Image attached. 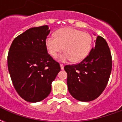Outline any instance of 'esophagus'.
<instances>
[{
    "label": "esophagus",
    "instance_id": "obj_1",
    "mask_svg": "<svg viewBox=\"0 0 122 122\" xmlns=\"http://www.w3.org/2000/svg\"><path fill=\"white\" fill-rule=\"evenodd\" d=\"M60 66H61V69L63 70V68H64L63 65V64H60Z\"/></svg>",
    "mask_w": 122,
    "mask_h": 122
}]
</instances>
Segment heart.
<instances>
[{
  "mask_svg": "<svg viewBox=\"0 0 122 122\" xmlns=\"http://www.w3.org/2000/svg\"><path fill=\"white\" fill-rule=\"evenodd\" d=\"M55 36H48L46 39V46L48 53L53 57L64 49L65 51L59 57L61 61L72 60L78 63L84 60L91 50L93 39L87 32L65 27L57 30Z\"/></svg>",
  "mask_w": 122,
  "mask_h": 122,
  "instance_id": "obj_1",
  "label": "heart"
}]
</instances>
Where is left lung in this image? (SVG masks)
Listing matches in <instances>:
<instances>
[{
    "label": "left lung",
    "instance_id": "obj_1",
    "mask_svg": "<svg viewBox=\"0 0 122 122\" xmlns=\"http://www.w3.org/2000/svg\"><path fill=\"white\" fill-rule=\"evenodd\" d=\"M112 66L109 46L104 38L98 36L95 48L84 60L64 66L69 93L80 101L97 99L107 85Z\"/></svg>",
    "mask_w": 122,
    "mask_h": 122
}]
</instances>
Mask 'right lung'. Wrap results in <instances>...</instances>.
Segmentation results:
<instances>
[{"label": "right lung", "mask_w": 122, "mask_h": 122, "mask_svg": "<svg viewBox=\"0 0 122 122\" xmlns=\"http://www.w3.org/2000/svg\"><path fill=\"white\" fill-rule=\"evenodd\" d=\"M48 25L30 28L15 38L8 54V68L12 84L20 97L28 102L44 99L61 67L48 53Z\"/></svg>", "instance_id": "1"}]
</instances>
